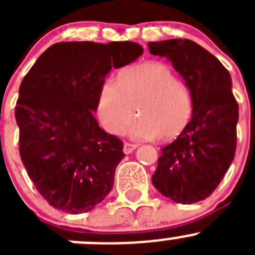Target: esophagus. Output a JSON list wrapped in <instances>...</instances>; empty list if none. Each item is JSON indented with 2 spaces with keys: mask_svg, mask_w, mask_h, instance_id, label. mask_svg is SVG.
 <instances>
[{
  "mask_svg": "<svg viewBox=\"0 0 255 255\" xmlns=\"http://www.w3.org/2000/svg\"><path fill=\"white\" fill-rule=\"evenodd\" d=\"M135 148H137V145H135V144L125 143V145H123V153H125V154H130L133 150H134Z\"/></svg>",
  "mask_w": 255,
  "mask_h": 255,
  "instance_id": "esophagus-1",
  "label": "esophagus"
}]
</instances>
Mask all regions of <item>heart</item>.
Returning <instances> with one entry per match:
<instances>
[{"mask_svg":"<svg viewBox=\"0 0 255 255\" xmlns=\"http://www.w3.org/2000/svg\"><path fill=\"white\" fill-rule=\"evenodd\" d=\"M135 109L139 117L128 127L133 139L171 140L189 125L194 110L189 87L158 61L125 69L120 80H105L97 97V116L107 132L125 130Z\"/></svg>","mask_w":255,"mask_h":255,"instance_id":"obj_1","label":"heart"}]
</instances>
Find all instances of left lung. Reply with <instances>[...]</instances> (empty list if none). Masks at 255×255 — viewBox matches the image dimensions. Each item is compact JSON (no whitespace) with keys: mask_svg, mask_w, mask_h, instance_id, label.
Here are the masks:
<instances>
[{"mask_svg":"<svg viewBox=\"0 0 255 255\" xmlns=\"http://www.w3.org/2000/svg\"><path fill=\"white\" fill-rule=\"evenodd\" d=\"M148 47L173 63L194 104L189 125L161 149L151 181L174 202L195 204L215 191L235 159L238 104L232 79L215 55L192 40L150 42Z\"/></svg>","mask_w":255,"mask_h":255,"instance_id":"left-lung-1","label":"left lung"}]
</instances>
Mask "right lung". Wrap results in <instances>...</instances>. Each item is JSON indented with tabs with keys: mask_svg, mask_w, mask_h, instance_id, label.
<instances>
[{
	"mask_svg": "<svg viewBox=\"0 0 255 255\" xmlns=\"http://www.w3.org/2000/svg\"><path fill=\"white\" fill-rule=\"evenodd\" d=\"M143 54L133 42H61L38 58L19 86L16 121L28 176L49 205L89 212L109 195L123 143L94 117L112 68Z\"/></svg>",
	"mask_w": 255,
	"mask_h": 255,
	"instance_id": "add662e5",
	"label": "right lung"
}]
</instances>
